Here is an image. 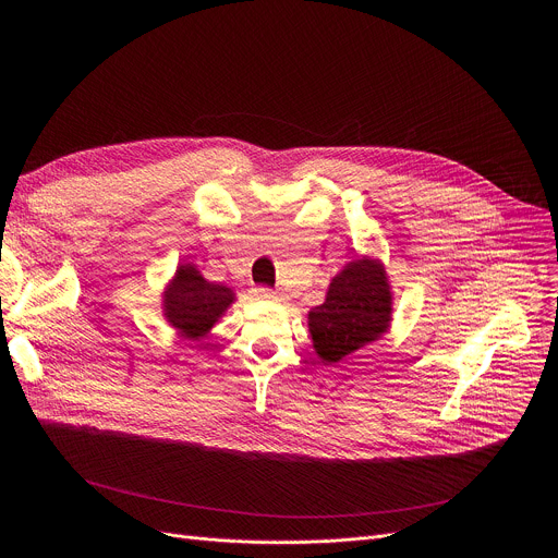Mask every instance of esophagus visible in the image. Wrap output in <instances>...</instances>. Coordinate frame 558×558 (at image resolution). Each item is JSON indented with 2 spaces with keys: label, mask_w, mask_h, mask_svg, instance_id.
<instances>
[{
  "label": "esophagus",
  "mask_w": 558,
  "mask_h": 558,
  "mask_svg": "<svg viewBox=\"0 0 558 558\" xmlns=\"http://www.w3.org/2000/svg\"><path fill=\"white\" fill-rule=\"evenodd\" d=\"M256 298H260V300H278V293L271 291L269 287H258L256 289Z\"/></svg>",
  "instance_id": "1"
}]
</instances>
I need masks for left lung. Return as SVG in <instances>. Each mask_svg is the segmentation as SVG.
<instances>
[{
    "mask_svg": "<svg viewBox=\"0 0 558 558\" xmlns=\"http://www.w3.org/2000/svg\"><path fill=\"white\" fill-rule=\"evenodd\" d=\"M392 293L379 260L349 263L329 284L320 306L308 311L313 349L325 364H336L379 340L390 327Z\"/></svg>",
    "mask_w": 558,
    "mask_h": 558,
    "instance_id": "obj_1",
    "label": "left lung"
}]
</instances>
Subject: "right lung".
<instances>
[{
    "mask_svg": "<svg viewBox=\"0 0 558 558\" xmlns=\"http://www.w3.org/2000/svg\"><path fill=\"white\" fill-rule=\"evenodd\" d=\"M235 300L233 291L207 282L201 271L185 263L163 291L166 320L187 340L205 338Z\"/></svg>",
    "mask_w": 558,
    "mask_h": 558,
    "instance_id": "add662e5",
    "label": "right lung"
}]
</instances>
